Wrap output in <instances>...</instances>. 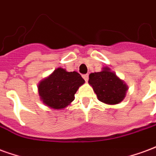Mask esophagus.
<instances>
[{"label": "esophagus", "mask_w": 156, "mask_h": 156, "mask_svg": "<svg viewBox=\"0 0 156 156\" xmlns=\"http://www.w3.org/2000/svg\"><path fill=\"white\" fill-rule=\"evenodd\" d=\"M82 77H83V79L86 80V82L88 81V80H89V75H88V74H86V75H83Z\"/></svg>", "instance_id": "obj_1"}]
</instances>
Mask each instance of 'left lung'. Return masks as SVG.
<instances>
[{
    "instance_id": "1",
    "label": "left lung",
    "mask_w": 156,
    "mask_h": 156,
    "mask_svg": "<svg viewBox=\"0 0 156 156\" xmlns=\"http://www.w3.org/2000/svg\"><path fill=\"white\" fill-rule=\"evenodd\" d=\"M88 83L93 88L99 101L106 105L120 103L128 90L126 83L107 66L103 67L100 72L90 74Z\"/></svg>"
}]
</instances>
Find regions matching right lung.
<instances>
[{
  "instance_id": "obj_1",
  "label": "right lung",
  "mask_w": 156,
  "mask_h": 156,
  "mask_svg": "<svg viewBox=\"0 0 156 156\" xmlns=\"http://www.w3.org/2000/svg\"><path fill=\"white\" fill-rule=\"evenodd\" d=\"M85 83L76 71L57 68L38 84V93L42 102L51 109L62 110L75 100V94Z\"/></svg>"
}]
</instances>
